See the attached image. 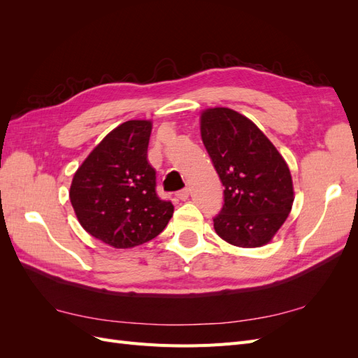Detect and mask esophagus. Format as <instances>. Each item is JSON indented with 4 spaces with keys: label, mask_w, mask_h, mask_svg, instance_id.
Segmentation results:
<instances>
[{
    "label": "esophagus",
    "mask_w": 358,
    "mask_h": 358,
    "mask_svg": "<svg viewBox=\"0 0 358 358\" xmlns=\"http://www.w3.org/2000/svg\"><path fill=\"white\" fill-rule=\"evenodd\" d=\"M176 197H178L179 200H187V199L189 197V189H188V188H183V189L178 191V192H176Z\"/></svg>",
    "instance_id": "esophagus-1"
}]
</instances>
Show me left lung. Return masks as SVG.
Segmentation results:
<instances>
[{"label":"left lung","instance_id":"left-lung-1","mask_svg":"<svg viewBox=\"0 0 358 358\" xmlns=\"http://www.w3.org/2000/svg\"><path fill=\"white\" fill-rule=\"evenodd\" d=\"M200 133L224 187L215 231L234 246L268 243L294 201L285 159L252 121L227 107L204 110Z\"/></svg>","mask_w":358,"mask_h":358}]
</instances>
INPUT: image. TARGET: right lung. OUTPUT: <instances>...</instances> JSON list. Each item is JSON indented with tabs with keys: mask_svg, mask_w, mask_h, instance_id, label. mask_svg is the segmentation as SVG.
<instances>
[{
	"mask_svg": "<svg viewBox=\"0 0 358 358\" xmlns=\"http://www.w3.org/2000/svg\"><path fill=\"white\" fill-rule=\"evenodd\" d=\"M150 131V121L116 127L82 162L70 187L80 225L117 249L152 241L175 209L157 194L155 170L148 162Z\"/></svg>",
	"mask_w": 358,
	"mask_h": 358,
	"instance_id": "obj_1",
	"label": "right lung"
}]
</instances>
